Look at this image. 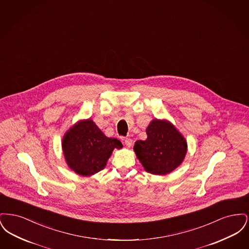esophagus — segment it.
<instances>
[{"label": "esophagus", "mask_w": 249, "mask_h": 249, "mask_svg": "<svg viewBox=\"0 0 249 249\" xmlns=\"http://www.w3.org/2000/svg\"><path fill=\"white\" fill-rule=\"evenodd\" d=\"M124 143L126 144V146L130 147V146H131V144H132V140H131L130 138H126V139L124 140Z\"/></svg>", "instance_id": "1"}]
</instances>
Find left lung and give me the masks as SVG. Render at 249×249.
I'll use <instances>...</instances> for the list:
<instances>
[{
  "label": "left lung",
  "instance_id": "1",
  "mask_svg": "<svg viewBox=\"0 0 249 249\" xmlns=\"http://www.w3.org/2000/svg\"><path fill=\"white\" fill-rule=\"evenodd\" d=\"M146 140L136 141L133 149L147 173L166 175L181 164L187 142L171 123L155 119L146 128Z\"/></svg>",
  "mask_w": 249,
  "mask_h": 249
}]
</instances>
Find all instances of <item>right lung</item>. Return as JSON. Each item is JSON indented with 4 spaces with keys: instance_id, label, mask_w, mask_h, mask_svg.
Masks as SVG:
<instances>
[{
    "instance_id": "add662e5",
    "label": "right lung",
    "mask_w": 249,
    "mask_h": 249,
    "mask_svg": "<svg viewBox=\"0 0 249 249\" xmlns=\"http://www.w3.org/2000/svg\"><path fill=\"white\" fill-rule=\"evenodd\" d=\"M121 147L119 140L107 137L91 119L78 122L66 132L62 141L67 164L85 177L102 171L114 148Z\"/></svg>"
}]
</instances>
